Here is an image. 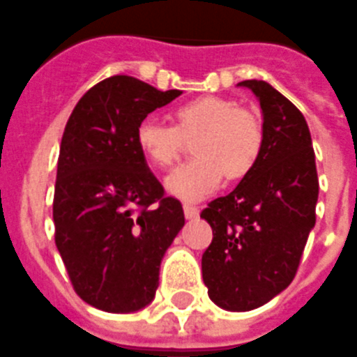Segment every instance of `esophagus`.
Listing matches in <instances>:
<instances>
[{"label": "esophagus", "mask_w": 357, "mask_h": 357, "mask_svg": "<svg viewBox=\"0 0 357 357\" xmlns=\"http://www.w3.org/2000/svg\"><path fill=\"white\" fill-rule=\"evenodd\" d=\"M184 215H186V219H195L199 215V208L193 206V204H184Z\"/></svg>", "instance_id": "esophagus-1"}]
</instances>
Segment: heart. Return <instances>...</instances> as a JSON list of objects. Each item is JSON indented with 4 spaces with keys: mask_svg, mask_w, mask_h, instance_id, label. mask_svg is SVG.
I'll list each match as a JSON object with an SVG mask.
<instances>
[{
    "mask_svg": "<svg viewBox=\"0 0 357 357\" xmlns=\"http://www.w3.org/2000/svg\"><path fill=\"white\" fill-rule=\"evenodd\" d=\"M173 127L147 118L136 127V145L156 169H169L184 139H193L195 160L167 176L165 190L176 199L201 201L228 181H241L258 164L264 151V125L255 112L232 99L202 96L176 107Z\"/></svg>",
    "mask_w": 357,
    "mask_h": 357,
    "instance_id": "obj_1",
    "label": "heart"
}]
</instances>
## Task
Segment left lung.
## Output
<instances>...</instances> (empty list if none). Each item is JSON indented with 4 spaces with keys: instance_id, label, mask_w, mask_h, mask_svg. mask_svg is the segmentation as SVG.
<instances>
[{
    "instance_id": "obj_1",
    "label": "left lung",
    "mask_w": 357,
    "mask_h": 357,
    "mask_svg": "<svg viewBox=\"0 0 357 357\" xmlns=\"http://www.w3.org/2000/svg\"><path fill=\"white\" fill-rule=\"evenodd\" d=\"M264 116V151L234 192L201 213L213 239L202 255L208 295L228 312L264 306L293 282L315 227L319 178L302 112L265 81H243Z\"/></svg>"
}]
</instances>
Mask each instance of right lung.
Returning a JSON list of instances; mask_svg holds the SVG:
<instances>
[{
	"mask_svg": "<svg viewBox=\"0 0 357 357\" xmlns=\"http://www.w3.org/2000/svg\"><path fill=\"white\" fill-rule=\"evenodd\" d=\"M129 75L88 90L73 108L56 165L55 243L71 286L90 306L130 313L155 298L160 264L184 227L136 145V127L181 96Z\"/></svg>",
	"mask_w": 357,
	"mask_h": 357,
	"instance_id": "obj_1",
	"label": "right lung"
}]
</instances>
